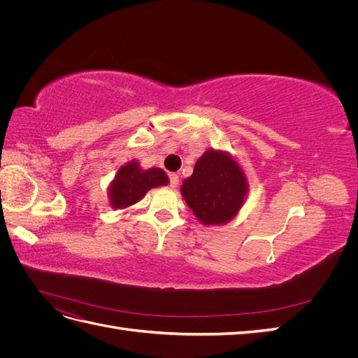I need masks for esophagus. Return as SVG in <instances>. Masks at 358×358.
<instances>
[{"mask_svg":"<svg viewBox=\"0 0 358 358\" xmlns=\"http://www.w3.org/2000/svg\"><path fill=\"white\" fill-rule=\"evenodd\" d=\"M169 178H170V187L176 188L179 185V176L176 175V173H170Z\"/></svg>","mask_w":358,"mask_h":358,"instance_id":"esophagus-1","label":"esophagus"}]
</instances>
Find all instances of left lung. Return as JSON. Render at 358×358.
<instances>
[{"instance_id":"8db88e82","label":"left lung","mask_w":358,"mask_h":358,"mask_svg":"<svg viewBox=\"0 0 358 358\" xmlns=\"http://www.w3.org/2000/svg\"><path fill=\"white\" fill-rule=\"evenodd\" d=\"M180 192L196 218L206 227L236 218L249 192L242 166L230 152L209 148L199 158Z\"/></svg>"}]
</instances>
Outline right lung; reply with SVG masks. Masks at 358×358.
I'll return each instance as SVG.
<instances>
[{
    "label": "right lung",
    "instance_id": "obj_1",
    "mask_svg": "<svg viewBox=\"0 0 358 358\" xmlns=\"http://www.w3.org/2000/svg\"><path fill=\"white\" fill-rule=\"evenodd\" d=\"M164 185H169L164 170L158 167L143 170L137 159H131L117 169L116 176L109 183L107 197L110 208L127 209L142 200L149 189Z\"/></svg>",
    "mask_w": 358,
    "mask_h": 358
}]
</instances>
